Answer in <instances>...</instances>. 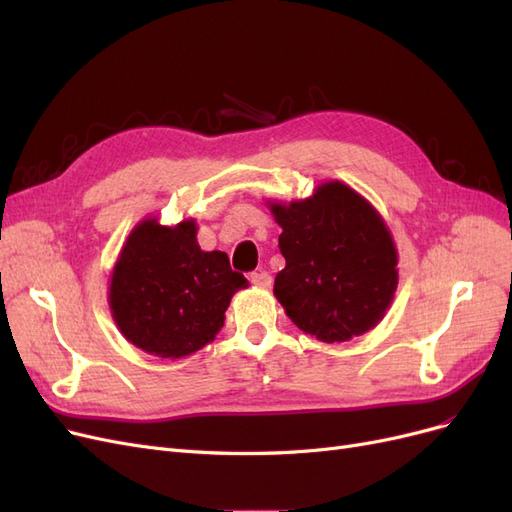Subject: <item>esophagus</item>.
<instances>
[{
	"instance_id": "34e87169",
	"label": "esophagus",
	"mask_w": 512,
	"mask_h": 512,
	"mask_svg": "<svg viewBox=\"0 0 512 512\" xmlns=\"http://www.w3.org/2000/svg\"><path fill=\"white\" fill-rule=\"evenodd\" d=\"M250 282L256 286V288H269L271 286V275L267 271H254L250 275Z\"/></svg>"
}]
</instances>
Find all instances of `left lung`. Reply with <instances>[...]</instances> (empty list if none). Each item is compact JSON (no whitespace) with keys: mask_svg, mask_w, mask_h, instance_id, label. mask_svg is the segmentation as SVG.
<instances>
[{"mask_svg":"<svg viewBox=\"0 0 512 512\" xmlns=\"http://www.w3.org/2000/svg\"><path fill=\"white\" fill-rule=\"evenodd\" d=\"M271 211L286 258L273 292L288 318L327 344L374 329L397 288V252L367 200L333 181Z\"/></svg>","mask_w":512,"mask_h":512,"instance_id":"1","label":"left lung"}]
</instances>
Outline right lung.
I'll return each mask as SVG.
<instances>
[{"instance_id": "obj_1", "label": "right lung", "mask_w": 512, "mask_h": 512, "mask_svg": "<svg viewBox=\"0 0 512 512\" xmlns=\"http://www.w3.org/2000/svg\"><path fill=\"white\" fill-rule=\"evenodd\" d=\"M247 280L224 252H203L196 224H138L117 260L111 309L130 342L162 359H179L209 344L224 327L232 294Z\"/></svg>"}]
</instances>
